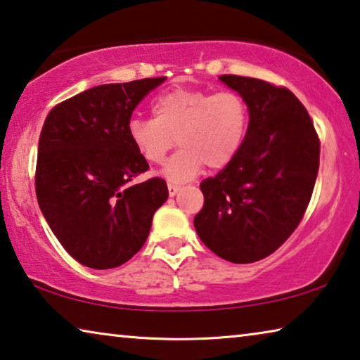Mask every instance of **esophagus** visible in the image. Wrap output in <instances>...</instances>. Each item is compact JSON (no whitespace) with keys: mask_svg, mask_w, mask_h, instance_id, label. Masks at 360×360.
<instances>
[{"mask_svg":"<svg viewBox=\"0 0 360 360\" xmlns=\"http://www.w3.org/2000/svg\"><path fill=\"white\" fill-rule=\"evenodd\" d=\"M179 189H181L179 186H176V184H168V193H169V197H174L176 193L179 192Z\"/></svg>","mask_w":360,"mask_h":360,"instance_id":"obj_1","label":"esophagus"}]
</instances>
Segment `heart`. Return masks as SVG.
Instances as JSON below:
<instances>
[{"label":"heart","instance_id":"obj_1","mask_svg":"<svg viewBox=\"0 0 360 360\" xmlns=\"http://www.w3.org/2000/svg\"><path fill=\"white\" fill-rule=\"evenodd\" d=\"M152 115L131 118L128 139L150 165H162L178 142L181 149L163 168L165 178L176 184L195 178L205 165L229 167L250 128V105L236 91L173 88L153 99Z\"/></svg>","mask_w":360,"mask_h":360}]
</instances>
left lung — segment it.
Masks as SVG:
<instances>
[{"label": "left lung", "instance_id": "obj_1", "mask_svg": "<svg viewBox=\"0 0 360 360\" xmlns=\"http://www.w3.org/2000/svg\"><path fill=\"white\" fill-rule=\"evenodd\" d=\"M219 79L247 99L250 128L229 167L202 181L205 203L193 226L214 255L247 264L272 255L303 219L321 142L290 89L250 77Z\"/></svg>", "mask_w": 360, "mask_h": 360}]
</instances>
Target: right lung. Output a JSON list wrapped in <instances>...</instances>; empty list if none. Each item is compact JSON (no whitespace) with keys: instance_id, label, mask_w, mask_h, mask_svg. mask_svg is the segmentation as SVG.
I'll return each mask as SVG.
<instances>
[{"instance_id":"add662e5","label":"right lung","mask_w":360,"mask_h":360,"mask_svg":"<svg viewBox=\"0 0 360 360\" xmlns=\"http://www.w3.org/2000/svg\"><path fill=\"white\" fill-rule=\"evenodd\" d=\"M165 77L101 84L57 104L38 142L35 189L57 240L79 264L112 269L146 243L153 213L167 202L162 178L128 139L136 105Z\"/></svg>"}]
</instances>
